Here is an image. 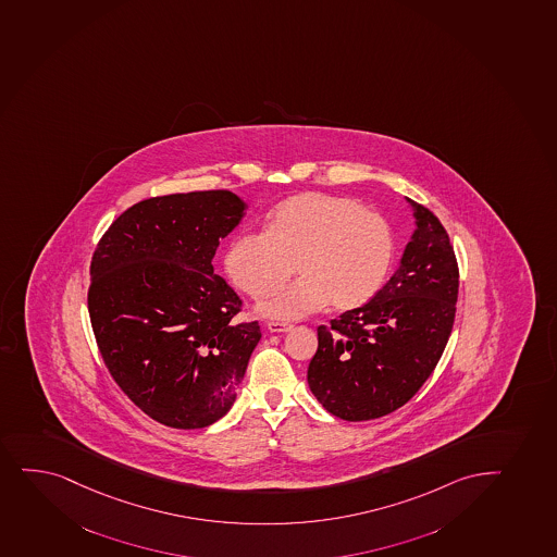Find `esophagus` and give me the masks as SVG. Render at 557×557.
<instances>
[{
	"label": "esophagus",
	"mask_w": 557,
	"mask_h": 557,
	"mask_svg": "<svg viewBox=\"0 0 557 557\" xmlns=\"http://www.w3.org/2000/svg\"><path fill=\"white\" fill-rule=\"evenodd\" d=\"M293 327V324H288V322H277V320H272V322L267 324V330H269L270 333H287L290 332Z\"/></svg>",
	"instance_id": "1"
}]
</instances>
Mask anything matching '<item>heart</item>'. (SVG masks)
Masks as SVG:
<instances>
[{
  "instance_id": "1",
  "label": "heart",
  "mask_w": 557,
  "mask_h": 557,
  "mask_svg": "<svg viewBox=\"0 0 557 557\" xmlns=\"http://www.w3.org/2000/svg\"><path fill=\"white\" fill-rule=\"evenodd\" d=\"M387 220L361 201L335 194L304 193L275 207L264 232H248L225 253V272L251 298L275 293L296 272L300 280L270 300L261 313L300 320L330 301L348 311L382 288L393 263Z\"/></svg>"
}]
</instances>
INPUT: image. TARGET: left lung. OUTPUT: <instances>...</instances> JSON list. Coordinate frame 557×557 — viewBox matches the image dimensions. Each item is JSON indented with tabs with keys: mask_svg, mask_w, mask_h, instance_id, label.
Listing matches in <instances>:
<instances>
[{
	"mask_svg": "<svg viewBox=\"0 0 557 557\" xmlns=\"http://www.w3.org/2000/svg\"><path fill=\"white\" fill-rule=\"evenodd\" d=\"M407 201L417 230L398 270L369 304L319 327L307 383L338 419H380L407 404L450 337L459 290L456 253L437 216Z\"/></svg>",
	"mask_w": 557,
	"mask_h": 557,
	"instance_id": "8db88e82",
	"label": "left lung"
}]
</instances>
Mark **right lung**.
<instances>
[{"label":"right lung","instance_id":"1","mask_svg":"<svg viewBox=\"0 0 557 557\" xmlns=\"http://www.w3.org/2000/svg\"><path fill=\"white\" fill-rule=\"evenodd\" d=\"M230 190L169 194L120 214L96 246L88 314L114 382L151 419L198 430L230 411L261 338L214 274L220 238L244 216Z\"/></svg>","mask_w":557,"mask_h":557}]
</instances>
